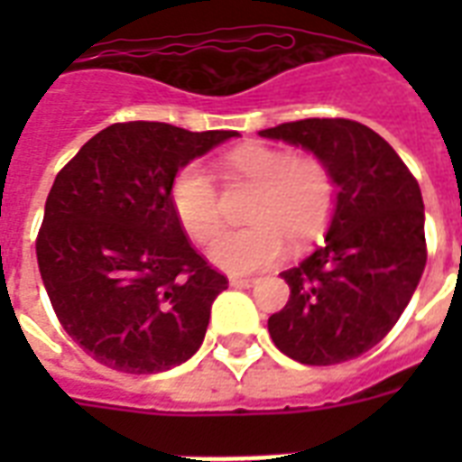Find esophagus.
Listing matches in <instances>:
<instances>
[{
    "label": "esophagus",
    "mask_w": 462,
    "mask_h": 462,
    "mask_svg": "<svg viewBox=\"0 0 462 462\" xmlns=\"http://www.w3.org/2000/svg\"><path fill=\"white\" fill-rule=\"evenodd\" d=\"M256 278L252 275H230V285L232 288H252Z\"/></svg>",
    "instance_id": "obj_1"
}]
</instances>
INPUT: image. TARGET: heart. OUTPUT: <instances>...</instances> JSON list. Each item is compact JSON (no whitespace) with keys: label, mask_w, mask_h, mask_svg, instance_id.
<instances>
[{"label":"heart","mask_w":462,"mask_h":462,"mask_svg":"<svg viewBox=\"0 0 462 462\" xmlns=\"http://www.w3.org/2000/svg\"><path fill=\"white\" fill-rule=\"evenodd\" d=\"M230 180L256 184L246 227L225 230L210 245L213 263L232 273H252L278 261L288 246L307 245L326 227L336 187L319 158H292L266 143H246L223 158ZM172 208L181 227L199 242H208L220 227V196L213 174L201 162H189L170 187Z\"/></svg>","instance_id":"heart-1"}]
</instances>
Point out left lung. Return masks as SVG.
Wrapping results in <instances>:
<instances>
[{"mask_svg": "<svg viewBox=\"0 0 462 462\" xmlns=\"http://www.w3.org/2000/svg\"><path fill=\"white\" fill-rule=\"evenodd\" d=\"M259 136L309 151L337 189L326 242L281 273L290 300L268 333L302 365L359 357L393 328L424 273L420 184L379 134L352 119H300Z\"/></svg>", "mask_w": 462, "mask_h": 462, "instance_id": "left-lung-1", "label": "left lung"}]
</instances>
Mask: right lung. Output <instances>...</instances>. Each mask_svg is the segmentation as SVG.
Listing matches in <instances>:
<instances>
[{
    "label": "right lung",
    "mask_w": 462,
    "mask_h": 462,
    "mask_svg": "<svg viewBox=\"0 0 462 462\" xmlns=\"http://www.w3.org/2000/svg\"><path fill=\"white\" fill-rule=\"evenodd\" d=\"M235 136L112 125L57 174L35 242L40 275L64 330L100 365L167 372L201 347L227 278L189 245L170 187Z\"/></svg>",
    "instance_id": "obj_1"
}]
</instances>
